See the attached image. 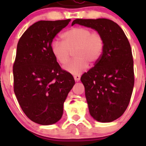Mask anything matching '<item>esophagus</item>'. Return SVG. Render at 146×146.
Returning a JSON list of instances; mask_svg holds the SVG:
<instances>
[{"instance_id": "esophagus-1", "label": "esophagus", "mask_w": 146, "mask_h": 146, "mask_svg": "<svg viewBox=\"0 0 146 146\" xmlns=\"http://www.w3.org/2000/svg\"><path fill=\"white\" fill-rule=\"evenodd\" d=\"M74 79L76 82H78L80 80V74H75V75H74Z\"/></svg>"}]
</instances>
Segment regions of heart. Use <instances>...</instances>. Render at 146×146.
<instances>
[{
    "label": "heart",
    "instance_id": "b5f03b06",
    "mask_svg": "<svg viewBox=\"0 0 146 146\" xmlns=\"http://www.w3.org/2000/svg\"><path fill=\"white\" fill-rule=\"evenodd\" d=\"M61 37L64 42L52 41L51 51L60 64H66L74 50L76 58L64 66L72 74H80L87 69L88 63L94 65L101 58L105 42L99 32L85 27H74L62 33Z\"/></svg>",
    "mask_w": 146,
    "mask_h": 146
}]
</instances>
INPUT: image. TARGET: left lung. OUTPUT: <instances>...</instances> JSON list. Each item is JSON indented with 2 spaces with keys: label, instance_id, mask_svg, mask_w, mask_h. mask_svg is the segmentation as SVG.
I'll use <instances>...</instances> for the list:
<instances>
[{
  "label": "left lung",
  "instance_id": "obj_1",
  "mask_svg": "<svg viewBox=\"0 0 146 146\" xmlns=\"http://www.w3.org/2000/svg\"><path fill=\"white\" fill-rule=\"evenodd\" d=\"M74 24L95 29L104 38L101 58L80 80L91 116L99 122H111L123 114L133 91L135 74L130 44L121 27L108 19H76L72 25Z\"/></svg>",
  "mask_w": 146,
  "mask_h": 146
}]
</instances>
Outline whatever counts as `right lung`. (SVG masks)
<instances>
[{
	"label": "right lung",
	"instance_id": "1",
	"mask_svg": "<svg viewBox=\"0 0 146 146\" xmlns=\"http://www.w3.org/2000/svg\"><path fill=\"white\" fill-rule=\"evenodd\" d=\"M70 21L35 23L18 42L13 65L14 91L26 116L38 124H53L61 118L64 103L75 83L51 51L53 38Z\"/></svg>",
	"mask_w": 146,
	"mask_h": 146
}]
</instances>
